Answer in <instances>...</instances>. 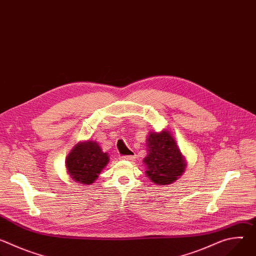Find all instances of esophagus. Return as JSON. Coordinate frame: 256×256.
Segmentation results:
<instances>
[{
    "mask_svg": "<svg viewBox=\"0 0 256 256\" xmlns=\"http://www.w3.org/2000/svg\"><path fill=\"white\" fill-rule=\"evenodd\" d=\"M122 160H126V161H134L136 159V156L134 155H128V156H122Z\"/></svg>",
    "mask_w": 256,
    "mask_h": 256,
    "instance_id": "1",
    "label": "esophagus"
}]
</instances>
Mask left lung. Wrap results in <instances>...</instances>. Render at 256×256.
<instances>
[{"label":"left lung","instance_id":"1","mask_svg":"<svg viewBox=\"0 0 256 256\" xmlns=\"http://www.w3.org/2000/svg\"><path fill=\"white\" fill-rule=\"evenodd\" d=\"M147 144L148 155L144 158L146 175L155 184H170L186 171V158L168 130L150 132Z\"/></svg>","mask_w":256,"mask_h":256}]
</instances>
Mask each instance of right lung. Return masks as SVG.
I'll use <instances>...</instances> for the list:
<instances>
[{"instance_id": "1", "label": "right lung", "mask_w": 256, "mask_h": 256, "mask_svg": "<svg viewBox=\"0 0 256 256\" xmlns=\"http://www.w3.org/2000/svg\"><path fill=\"white\" fill-rule=\"evenodd\" d=\"M109 162L107 153L102 152L97 142H78L66 159V167L70 177L80 184H94L101 170Z\"/></svg>"}]
</instances>
